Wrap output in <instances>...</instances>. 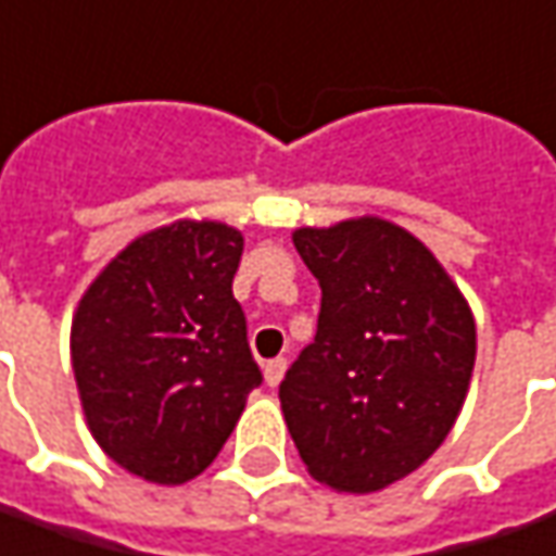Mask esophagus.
I'll return each mask as SVG.
<instances>
[{"mask_svg": "<svg viewBox=\"0 0 556 556\" xmlns=\"http://www.w3.org/2000/svg\"><path fill=\"white\" fill-rule=\"evenodd\" d=\"M286 367H289V361H286V358H270V361H267V364H265L267 386L277 388L279 382H282V376H286Z\"/></svg>", "mask_w": 556, "mask_h": 556, "instance_id": "34e87169", "label": "esophagus"}]
</instances>
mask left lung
I'll return each mask as SVG.
<instances>
[{"label":"left lung","mask_w":556,"mask_h":556,"mask_svg":"<svg viewBox=\"0 0 556 556\" xmlns=\"http://www.w3.org/2000/svg\"><path fill=\"white\" fill-rule=\"evenodd\" d=\"M294 247L321 289L313 343L279 403L309 476L372 494L448 437L476 364V321L421 240L376 216L301 228Z\"/></svg>","instance_id":"obj_1"}]
</instances>
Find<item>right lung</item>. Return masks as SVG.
<instances>
[{
    "mask_svg": "<svg viewBox=\"0 0 556 556\" xmlns=\"http://www.w3.org/2000/svg\"><path fill=\"white\" fill-rule=\"evenodd\" d=\"M240 255L228 225H165L131 240L77 306L72 367L87 425L141 479L204 472L262 386L231 291Z\"/></svg>",
    "mask_w": 556,
    "mask_h": 556,
    "instance_id": "1",
    "label": "right lung"
}]
</instances>
